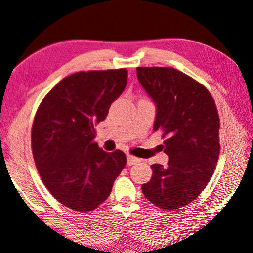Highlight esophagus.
I'll list each match as a JSON object with an SVG mask.
<instances>
[{
    "instance_id": "esophagus-1",
    "label": "esophagus",
    "mask_w": 253,
    "mask_h": 253,
    "mask_svg": "<svg viewBox=\"0 0 253 253\" xmlns=\"http://www.w3.org/2000/svg\"><path fill=\"white\" fill-rule=\"evenodd\" d=\"M139 161H140V160L137 159V158H135V156L127 155V165H128V166L135 165V164H137V162H139Z\"/></svg>"
}]
</instances>
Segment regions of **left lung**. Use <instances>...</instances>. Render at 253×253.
<instances>
[{
  "instance_id": "1",
  "label": "left lung",
  "mask_w": 253,
  "mask_h": 253,
  "mask_svg": "<svg viewBox=\"0 0 253 253\" xmlns=\"http://www.w3.org/2000/svg\"><path fill=\"white\" fill-rule=\"evenodd\" d=\"M137 81L155 104L154 130H162L168 166L152 165L142 184L146 198L161 209L187 206L211 178L219 155V118L209 91L172 68H136Z\"/></svg>"
}]
</instances>
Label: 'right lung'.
<instances>
[{
	"label": "right lung",
	"mask_w": 253,
	"mask_h": 253,
	"mask_svg": "<svg viewBox=\"0 0 253 253\" xmlns=\"http://www.w3.org/2000/svg\"><path fill=\"white\" fill-rule=\"evenodd\" d=\"M127 70L77 72L45 95L31 130V147L42 181L58 202L92 211L110 196L126 155L108 153L94 141V125L105 120L123 93Z\"/></svg>",
	"instance_id": "add662e5"
}]
</instances>
